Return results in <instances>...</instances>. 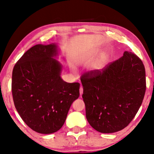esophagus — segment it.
Instances as JSON below:
<instances>
[{
    "instance_id": "esophagus-1",
    "label": "esophagus",
    "mask_w": 154,
    "mask_h": 154,
    "mask_svg": "<svg viewBox=\"0 0 154 154\" xmlns=\"http://www.w3.org/2000/svg\"><path fill=\"white\" fill-rule=\"evenodd\" d=\"M83 92V87H82V86H81V87H80V88H79V93H80V96H82V95Z\"/></svg>"
}]
</instances>
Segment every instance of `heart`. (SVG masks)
Listing matches in <instances>:
<instances>
[{"mask_svg":"<svg viewBox=\"0 0 154 154\" xmlns=\"http://www.w3.org/2000/svg\"><path fill=\"white\" fill-rule=\"evenodd\" d=\"M108 58L106 56H102L101 58H99L98 60H96L94 64H93L92 71L94 73H98L103 70L104 68L107 64Z\"/></svg>","mask_w":154,"mask_h":154,"instance_id":"heart-1","label":"heart"}]
</instances>
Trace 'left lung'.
Here are the masks:
<instances>
[{"label":"left lung","instance_id":"left-lung-1","mask_svg":"<svg viewBox=\"0 0 154 154\" xmlns=\"http://www.w3.org/2000/svg\"><path fill=\"white\" fill-rule=\"evenodd\" d=\"M81 82L87 120L102 133L126 128L139 111L146 90L143 62L127 51L98 73L83 75Z\"/></svg>","mask_w":154,"mask_h":154}]
</instances>
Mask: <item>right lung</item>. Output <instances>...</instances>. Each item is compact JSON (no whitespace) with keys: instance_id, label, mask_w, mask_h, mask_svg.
Masks as SVG:
<instances>
[{"instance_id":"obj_1","label":"right lung","mask_w":154,"mask_h":154,"mask_svg":"<svg viewBox=\"0 0 154 154\" xmlns=\"http://www.w3.org/2000/svg\"><path fill=\"white\" fill-rule=\"evenodd\" d=\"M58 55L56 44H38L25 52L12 72L15 109L27 126L41 134L60 129L72 103L79 96V83L61 78Z\"/></svg>"}]
</instances>
